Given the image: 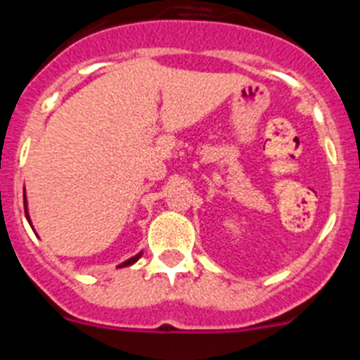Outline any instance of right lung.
<instances>
[{"instance_id":"obj_1","label":"right lung","mask_w":360,"mask_h":360,"mask_svg":"<svg viewBox=\"0 0 360 360\" xmlns=\"http://www.w3.org/2000/svg\"><path fill=\"white\" fill-rule=\"evenodd\" d=\"M25 216H27L28 224H30L32 231H34V225H32V221H30V214H28V211H27V195H25ZM141 256H142V252H139V254H136V256L129 257L128 262L120 263V265H119V269H120V266H129V265H133V263H135V262H139V259H141Z\"/></svg>"}]
</instances>
